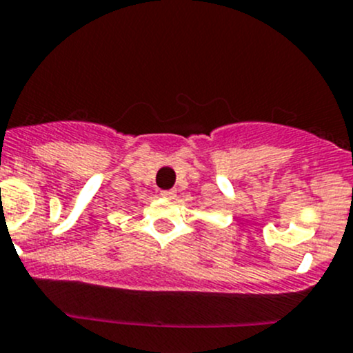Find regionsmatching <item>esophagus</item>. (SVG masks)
<instances>
[{
  "label": "esophagus",
  "instance_id": "obj_1",
  "mask_svg": "<svg viewBox=\"0 0 353 353\" xmlns=\"http://www.w3.org/2000/svg\"><path fill=\"white\" fill-rule=\"evenodd\" d=\"M163 198H174L176 196V190H165V191H160Z\"/></svg>",
  "mask_w": 353,
  "mask_h": 353
}]
</instances>
